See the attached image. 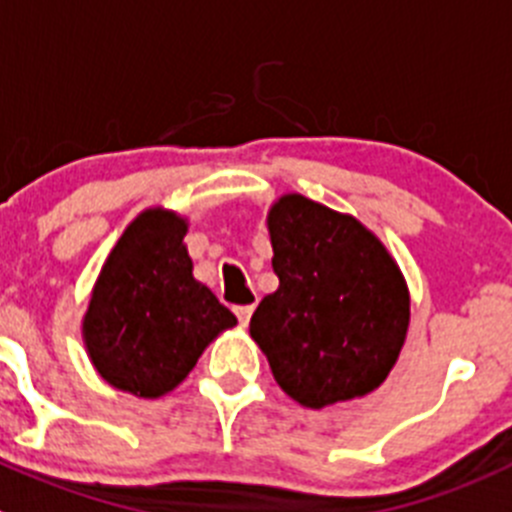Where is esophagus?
Masks as SVG:
<instances>
[{
  "mask_svg": "<svg viewBox=\"0 0 512 512\" xmlns=\"http://www.w3.org/2000/svg\"><path fill=\"white\" fill-rule=\"evenodd\" d=\"M234 313H237L239 324L247 326V324H250V319H252V313H255V303H247V306H237V308H234Z\"/></svg>",
  "mask_w": 512,
  "mask_h": 512,
  "instance_id": "esophagus-1",
  "label": "esophagus"
}]
</instances>
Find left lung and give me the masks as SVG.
I'll return each mask as SVG.
<instances>
[{"instance_id":"1","label":"left lung","mask_w":512,"mask_h":512,"mask_svg":"<svg viewBox=\"0 0 512 512\" xmlns=\"http://www.w3.org/2000/svg\"><path fill=\"white\" fill-rule=\"evenodd\" d=\"M280 285L250 336L275 382L303 408L362 398L385 382L411 324V293L380 237L301 193L267 211Z\"/></svg>"}]
</instances>
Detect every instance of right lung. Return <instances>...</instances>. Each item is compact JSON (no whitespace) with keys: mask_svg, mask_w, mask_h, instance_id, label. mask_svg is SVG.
Listing matches in <instances>:
<instances>
[{"mask_svg":"<svg viewBox=\"0 0 512 512\" xmlns=\"http://www.w3.org/2000/svg\"><path fill=\"white\" fill-rule=\"evenodd\" d=\"M188 219L153 206L137 214L101 265L81 321L91 365L137 398L176 390L237 316L193 278Z\"/></svg>","mask_w":512,"mask_h":512,"instance_id":"right-lung-1","label":"right lung"}]
</instances>
